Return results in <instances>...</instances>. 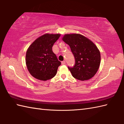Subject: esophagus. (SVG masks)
<instances>
[{
	"label": "esophagus",
	"instance_id": "34e87169",
	"mask_svg": "<svg viewBox=\"0 0 124 124\" xmlns=\"http://www.w3.org/2000/svg\"><path fill=\"white\" fill-rule=\"evenodd\" d=\"M61 63H62V65H64V64H65V61H62Z\"/></svg>",
	"mask_w": 124,
	"mask_h": 124
}]
</instances>
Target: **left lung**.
<instances>
[{
	"label": "left lung",
	"instance_id": "1",
	"mask_svg": "<svg viewBox=\"0 0 124 124\" xmlns=\"http://www.w3.org/2000/svg\"><path fill=\"white\" fill-rule=\"evenodd\" d=\"M62 40L69 45L75 59L73 67H68L72 76L80 80L92 78L98 70L101 55L93 42L80 34H66Z\"/></svg>",
	"mask_w": 124,
	"mask_h": 124
}]
</instances>
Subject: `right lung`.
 <instances>
[{"mask_svg": "<svg viewBox=\"0 0 124 124\" xmlns=\"http://www.w3.org/2000/svg\"><path fill=\"white\" fill-rule=\"evenodd\" d=\"M60 34L46 33L36 39L26 53L25 62L30 74L37 79L45 81L53 78L61 64L52 51Z\"/></svg>", "mask_w": 124, "mask_h": 124, "instance_id": "add662e5", "label": "right lung"}]
</instances>
